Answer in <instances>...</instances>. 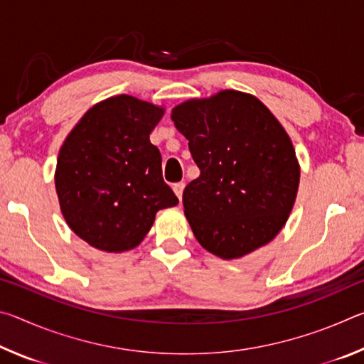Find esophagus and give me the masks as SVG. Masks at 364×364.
<instances>
[{
  "label": "esophagus",
  "mask_w": 364,
  "mask_h": 364,
  "mask_svg": "<svg viewBox=\"0 0 364 364\" xmlns=\"http://www.w3.org/2000/svg\"><path fill=\"white\" fill-rule=\"evenodd\" d=\"M183 189H184V183H183V181L173 184V193L176 194V197H178V199H180V200H181V197H183Z\"/></svg>",
  "instance_id": "obj_1"
}]
</instances>
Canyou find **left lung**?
<instances>
[{"mask_svg": "<svg viewBox=\"0 0 364 364\" xmlns=\"http://www.w3.org/2000/svg\"><path fill=\"white\" fill-rule=\"evenodd\" d=\"M200 175L183 193L199 244L223 260L263 247L292 212L300 165L291 138L254 95L223 90L171 109Z\"/></svg>", "mask_w": 364, "mask_h": 364, "instance_id": "1", "label": "left lung"}]
</instances>
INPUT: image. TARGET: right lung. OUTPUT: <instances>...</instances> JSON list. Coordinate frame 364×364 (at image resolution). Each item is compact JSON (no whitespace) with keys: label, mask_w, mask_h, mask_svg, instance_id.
I'll use <instances>...</instances> for the list:
<instances>
[{"label":"right lung","mask_w":364,"mask_h":364,"mask_svg":"<svg viewBox=\"0 0 364 364\" xmlns=\"http://www.w3.org/2000/svg\"><path fill=\"white\" fill-rule=\"evenodd\" d=\"M164 112L130 95L107 97L86 110L60 146L54 173L60 212L91 247L132 250L156 213L178 204L149 141Z\"/></svg>","instance_id":"1"}]
</instances>
